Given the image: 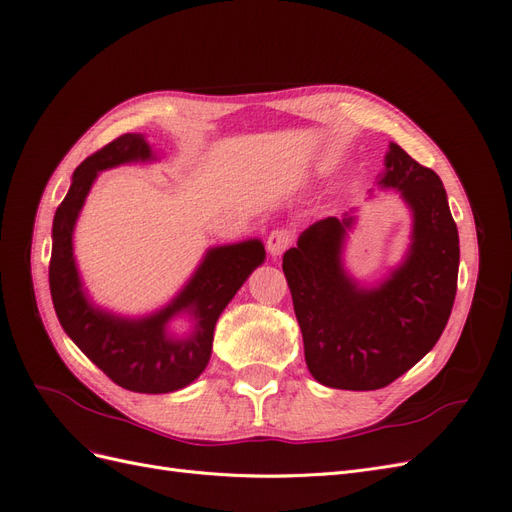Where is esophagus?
I'll list each match as a JSON object with an SVG mask.
<instances>
[{"label":"esophagus","instance_id":"34e87169","mask_svg":"<svg viewBox=\"0 0 512 512\" xmlns=\"http://www.w3.org/2000/svg\"><path fill=\"white\" fill-rule=\"evenodd\" d=\"M292 241H294V235L290 230H286V228L271 230L269 237H267V250H269L271 256H280L288 250Z\"/></svg>","mask_w":512,"mask_h":512}]
</instances>
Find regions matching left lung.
Returning <instances> with one entry per match:
<instances>
[{
  "instance_id": "1",
  "label": "left lung",
  "mask_w": 512,
  "mask_h": 512,
  "mask_svg": "<svg viewBox=\"0 0 512 512\" xmlns=\"http://www.w3.org/2000/svg\"><path fill=\"white\" fill-rule=\"evenodd\" d=\"M380 185L414 213L410 256L380 288L361 290L339 265L352 218L312 224L282 262L307 369L331 389L376 391L406 374L436 346L455 303L459 235L440 177L391 143Z\"/></svg>"
}]
</instances>
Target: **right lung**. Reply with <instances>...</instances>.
<instances>
[{
	"label": "right lung",
	"mask_w": 512,
	"mask_h": 512,
	"mask_svg": "<svg viewBox=\"0 0 512 512\" xmlns=\"http://www.w3.org/2000/svg\"><path fill=\"white\" fill-rule=\"evenodd\" d=\"M149 158L151 149L141 134H121L74 170L70 190L53 220L49 284L61 327L89 361L121 389L153 395L183 389L203 374L211 356L215 322L247 275L265 260V247L256 239L213 247L179 297L151 318L121 320L91 307L72 258L74 222L100 170ZM181 308L191 309L197 331L190 340L177 343L165 337L163 327Z\"/></svg>",
	"instance_id": "1"
}]
</instances>
